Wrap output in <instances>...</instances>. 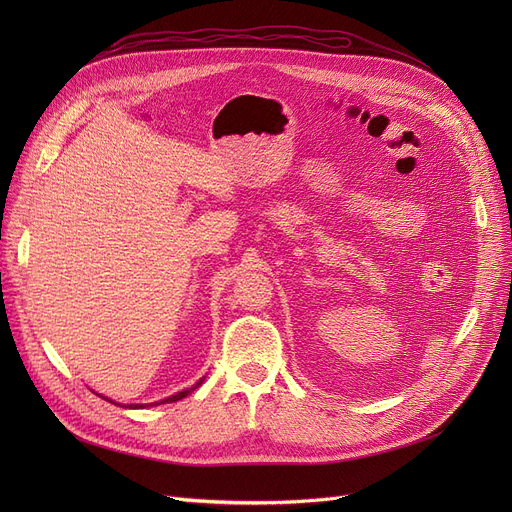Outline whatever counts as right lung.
Segmentation results:
<instances>
[{
    "mask_svg": "<svg viewBox=\"0 0 512 512\" xmlns=\"http://www.w3.org/2000/svg\"><path fill=\"white\" fill-rule=\"evenodd\" d=\"M203 380L205 378H201L197 384H193L191 388H186V390H182V392H176V394H172V396H168V398H164V400H157V402H149V405H126V409H145V407H157V405H166V402H176V400H182L184 396H188L191 394L193 390H197L201 384H203ZM101 398H105V396H101ZM105 400H110V398H105ZM110 402H114V400H110ZM116 405V402H114ZM120 407V405H118Z\"/></svg>",
    "mask_w": 512,
    "mask_h": 512,
    "instance_id": "add662e5",
    "label": "right lung"
}]
</instances>
